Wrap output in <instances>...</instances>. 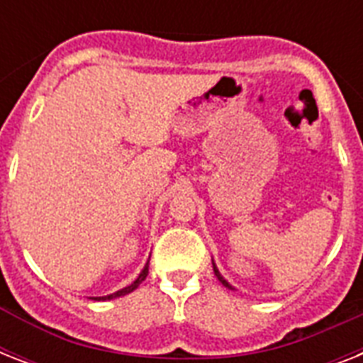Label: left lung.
<instances>
[{"label": "left lung", "instance_id": "8db88e82", "mask_svg": "<svg viewBox=\"0 0 363 363\" xmlns=\"http://www.w3.org/2000/svg\"><path fill=\"white\" fill-rule=\"evenodd\" d=\"M213 269H215V275H216V279H218V281H220L222 284H224V286H226V288H230V290H235V288H233L232 284H230V282H228L226 279H224V277H222V273H220V271H218V267H216L215 259H213Z\"/></svg>", "mask_w": 363, "mask_h": 363}]
</instances>
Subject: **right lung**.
I'll return each mask as SVG.
<instances>
[{"instance_id":"1","label":"right lung","mask_w":363,"mask_h":363,"mask_svg":"<svg viewBox=\"0 0 363 363\" xmlns=\"http://www.w3.org/2000/svg\"><path fill=\"white\" fill-rule=\"evenodd\" d=\"M147 275H148V262L145 264V267H143V271L139 273V277H137L135 281L131 282L130 286L122 288V290H118V292H115V294H109V296H101V298H92V299H96V301H107V299H115V298H121V296H125V294L133 292V290H135V288L139 286V284H141L145 279H147Z\"/></svg>"}]
</instances>
